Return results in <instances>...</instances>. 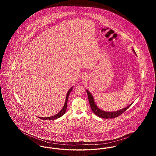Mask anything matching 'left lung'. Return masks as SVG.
<instances>
[{
  "label": "left lung",
  "mask_w": 156,
  "mask_h": 156,
  "mask_svg": "<svg viewBox=\"0 0 156 156\" xmlns=\"http://www.w3.org/2000/svg\"><path fill=\"white\" fill-rule=\"evenodd\" d=\"M133 51L134 52V54L136 55V53L134 51V49H133ZM87 92L88 94V100H89V103L90 104V106L91 108V109L92 112L95 113V115H96L98 116H99V118H103V119H111V118H115L116 117H118L119 115H120L121 114H122L124 112L126 111V110L132 105L133 103L128 105L127 107L123 108L119 111H117L115 112H106L104 111L102 109H100L98 106L97 105L95 104V102L94 101V99L93 98V96L92 95V94H90V92H89V90L87 89Z\"/></svg>",
  "instance_id": "1"
}]
</instances>
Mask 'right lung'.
Returning a JSON list of instances; mask_svg holds the SVG:
<instances>
[{
	"label": "right lung",
	"instance_id": "1",
	"mask_svg": "<svg viewBox=\"0 0 156 156\" xmlns=\"http://www.w3.org/2000/svg\"><path fill=\"white\" fill-rule=\"evenodd\" d=\"M73 89V87H71L69 90L67 92V95H66V101H65V104L64 105L62 108V109L61 110V111L59 112L58 113L52 116H50V117H45V118H41V117H38L39 118H40L41 119H43V120H54V119H57V118H59L61 116H62L66 112L67 110V102H68V97H69V95L71 92V91Z\"/></svg>",
	"mask_w": 156,
	"mask_h": 156
}]
</instances>
